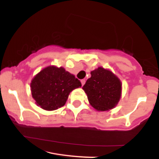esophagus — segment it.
<instances>
[{
    "instance_id": "1",
    "label": "esophagus",
    "mask_w": 159,
    "mask_h": 159,
    "mask_svg": "<svg viewBox=\"0 0 159 159\" xmlns=\"http://www.w3.org/2000/svg\"><path fill=\"white\" fill-rule=\"evenodd\" d=\"M81 82L82 86H84V84H85V80L84 79H82L81 81Z\"/></svg>"
}]
</instances>
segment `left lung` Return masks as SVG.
Returning <instances> with one entry per match:
<instances>
[{"label":"left lung","instance_id":"obj_1","mask_svg":"<svg viewBox=\"0 0 159 159\" xmlns=\"http://www.w3.org/2000/svg\"><path fill=\"white\" fill-rule=\"evenodd\" d=\"M82 89L90 105L98 111H106L116 106L122 96V83L111 70L99 66L91 71Z\"/></svg>","mask_w":159,"mask_h":159}]
</instances>
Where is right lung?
<instances>
[{"label":"right lung","instance_id":"add662e5","mask_svg":"<svg viewBox=\"0 0 159 159\" xmlns=\"http://www.w3.org/2000/svg\"><path fill=\"white\" fill-rule=\"evenodd\" d=\"M81 83L63 67L48 66L36 75L30 83L32 97L37 106L45 111L63 107L69 95Z\"/></svg>","mask_w":159,"mask_h":159}]
</instances>
